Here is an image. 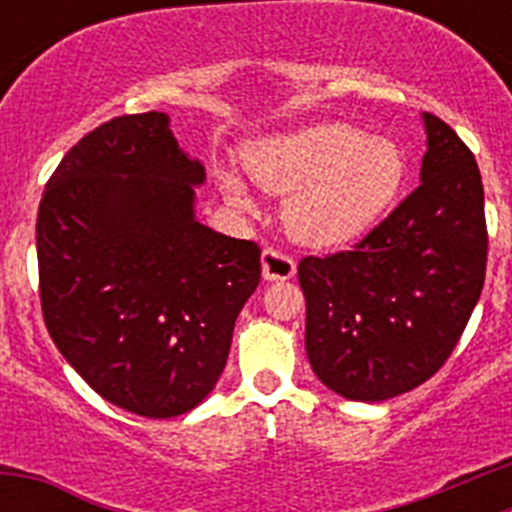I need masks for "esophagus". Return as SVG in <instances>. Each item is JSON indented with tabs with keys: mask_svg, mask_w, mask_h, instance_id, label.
Returning a JSON list of instances; mask_svg holds the SVG:
<instances>
[{
	"mask_svg": "<svg viewBox=\"0 0 512 512\" xmlns=\"http://www.w3.org/2000/svg\"><path fill=\"white\" fill-rule=\"evenodd\" d=\"M295 261L289 259L287 253L277 251V248H264L261 253V274L266 282H284V279L295 277Z\"/></svg>",
	"mask_w": 512,
	"mask_h": 512,
	"instance_id": "esophagus-1",
	"label": "esophagus"
}]
</instances>
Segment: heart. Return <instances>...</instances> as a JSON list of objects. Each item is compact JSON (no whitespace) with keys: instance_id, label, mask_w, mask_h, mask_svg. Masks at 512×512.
Returning <instances> with one entry per match:
<instances>
[{"instance_id":"heart-1","label":"heart","mask_w":512,"mask_h":512,"mask_svg":"<svg viewBox=\"0 0 512 512\" xmlns=\"http://www.w3.org/2000/svg\"><path fill=\"white\" fill-rule=\"evenodd\" d=\"M248 174L271 194H289L287 233L302 246L341 248L390 210L405 182V156L387 138H369L346 122H323L266 140L248 156ZM225 192L241 210L251 197L235 176Z\"/></svg>"}]
</instances>
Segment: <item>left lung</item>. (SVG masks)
Here are the masks:
<instances>
[{"instance_id": "left-lung-1", "label": "left lung", "mask_w": 512, "mask_h": 512, "mask_svg": "<svg viewBox=\"0 0 512 512\" xmlns=\"http://www.w3.org/2000/svg\"><path fill=\"white\" fill-rule=\"evenodd\" d=\"M420 187L351 251L297 266L312 372L346 400L382 402L443 366L482 295L485 189L474 153L423 112Z\"/></svg>"}]
</instances>
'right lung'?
I'll use <instances>...</instances> for the list:
<instances>
[{
  "mask_svg": "<svg viewBox=\"0 0 512 512\" xmlns=\"http://www.w3.org/2000/svg\"><path fill=\"white\" fill-rule=\"evenodd\" d=\"M202 184L205 166L179 148L169 115L143 112L84 135L40 200L45 328L97 395L143 418L210 395L259 287V246L194 217Z\"/></svg>",
  "mask_w": 512,
  "mask_h": 512,
  "instance_id": "1",
  "label": "right lung"
}]
</instances>
